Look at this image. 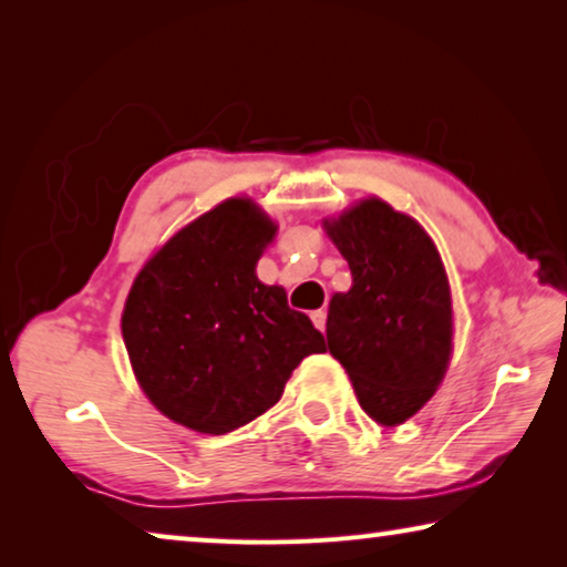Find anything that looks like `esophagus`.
<instances>
[{"instance_id": "esophagus-1", "label": "esophagus", "mask_w": 567, "mask_h": 567, "mask_svg": "<svg viewBox=\"0 0 567 567\" xmlns=\"http://www.w3.org/2000/svg\"><path fill=\"white\" fill-rule=\"evenodd\" d=\"M310 318H312V322H315V328H318L320 332H324V322H328V312H324V310H315V312L310 315Z\"/></svg>"}]
</instances>
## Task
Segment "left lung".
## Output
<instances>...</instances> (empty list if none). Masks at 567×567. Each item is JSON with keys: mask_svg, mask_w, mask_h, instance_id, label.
<instances>
[{"mask_svg": "<svg viewBox=\"0 0 567 567\" xmlns=\"http://www.w3.org/2000/svg\"><path fill=\"white\" fill-rule=\"evenodd\" d=\"M324 229L350 265L352 287L332 295L328 348L362 410L400 425L435 395L453 352V300L437 247L415 219L378 197Z\"/></svg>", "mask_w": 567, "mask_h": 567, "instance_id": "1", "label": "left lung"}]
</instances>
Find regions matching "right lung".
Returning a JSON list of instances; mask_svg holds the SVG:
<instances>
[{"label":"right lung","instance_id":"obj_1","mask_svg":"<svg viewBox=\"0 0 567 567\" xmlns=\"http://www.w3.org/2000/svg\"><path fill=\"white\" fill-rule=\"evenodd\" d=\"M275 223L233 197L182 227L142 267L122 312V338L142 390L162 415L225 435L282 398L320 330L255 267Z\"/></svg>","mask_w":567,"mask_h":567}]
</instances>
